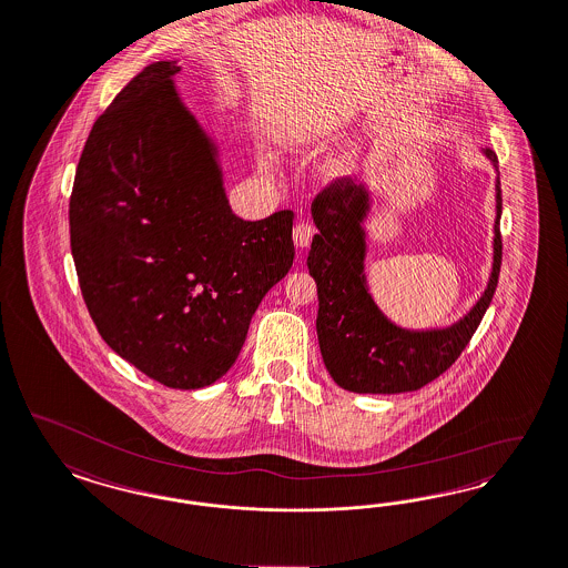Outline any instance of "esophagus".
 <instances>
[{"label":"esophagus","mask_w":568,"mask_h":568,"mask_svg":"<svg viewBox=\"0 0 568 568\" xmlns=\"http://www.w3.org/2000/svg\"><path fill=\"white\" fill-rule=\"evenodd\" d=\"M314 233H316V231H314L313 224H308V222H300V224H295V247H300V250H306V247L313 243Z\"/></svg>","instance_id":"esophagus-1"}]
</instances>
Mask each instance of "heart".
I'll return each instance as SVG.
<instances>
[{
    "label": "heart",
    "instance_id": "b5f03b06",
    "mask_svg": "<svg viewBox=\"0 0 568 568\" xmlns=\"http://www.w3.org/2000/svg\"><path fill=\"white\" fill-rule=\"evenodd\" d=\"M257 165H260L262 170H271L268 156H260V159H257ZM356 170H358V153H356V151L344 153L342 156H335L332 163L327 165V172L335 178L353 176V174H356Z\"/></svg>",
    "mask_w": 568,
    "mask_h": 568
}]
</instances>
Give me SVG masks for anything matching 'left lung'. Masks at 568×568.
I'll return each instance as SVG.
<instances>
[{
    "label": "left lung",
    "mask_w": 568,
    "mask_h": 568,
    "mask_svg": "<svg viewBox=\"0 0 568 568\" xmlns=\"http://www.w3.org/2000/svg\"><path fill=\"white\" fill-rule=\"evenodd\" d=\"M495 168V224L489 281L476 304L449 327L407 329L396 325L373 300L365 273L367 226L373 195L367 184L339 180L314 199L318 233L308 252V273L316 281V335L333 382L356 394H400L424 388L447 372L468 346L489 308L501 268V189Z\"/></svg>",
    "instance_id": "1"
}]
</instances>
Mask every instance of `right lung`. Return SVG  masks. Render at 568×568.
Wrapping results in <instances>:
<instances>
[{
    "label": "right lung",
    "mask_w": 568,
    "mask_h": 568,
    "mask_svg": "<svg viewBox=\"0 0 568 568\" xmlns=\"http://www.w3.org/2000/svg\"><path fill=\"white\" fill-rule=\"evenodd\" d=\"M178 60L144 67L97 119L69 205L79 287L102 339L176 390L235 365L262 297L294 264V212L233 214L222 146L178 92Z\"/></svg>",
    "instance_id": "1"
}]
</instances>
